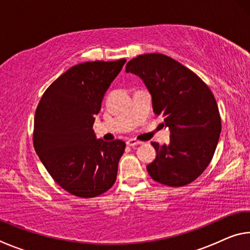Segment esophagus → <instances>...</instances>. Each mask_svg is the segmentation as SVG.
<instances>
[{"mask_svg": "<svg viewBox=\"0 0 250 250\" xmlns=\"http://www.w3.org/2000/svg\"><path fill=\"white\" fill-rule=\"evenodd\" d=\"M141 141L137 140V139H129V140H126V146H139L141 145Z\"/></svg>", "mask_w": 250, "mask_h": 250, "instance_id": "esophagus-1", "label": "esophagus"}]
</instances>
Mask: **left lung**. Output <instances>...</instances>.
Segmentation results:
<instances>
[{"label":"left lung","instance_id":"8db88e82","mask_svg":"<svg viewBox=\"0 0 250 250\" xmlns=\"http://www.w3.org/2000/svg\"><path fill=\"white\" fill-rule=\"evenodd\" d=\"M125 71L145 82L155 116H162L171 130L170 145L151 142L156 155L146 166L150 176L171 188L192 183L208 167L221 134L213 92L191 69L163 54L139 55Z\"/></svg>","mask_w":250,"mask_h":250}]
</instances>
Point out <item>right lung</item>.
I'll list each match as a JSON object with an SVG mask.
<instances>
[{
    "instance_id": "1",
    "label": "right lung",
    "mask_w": 250,
    "mask_h": 250,
    "mask_svg": "<svg viewBox=\"0 0 250 250\" xmlns=\"http://www.w3.org/2000/svg\"><path fill=\"white\" fill-rule=\"evenodd\" d=\"M125 59L75 65L45 90L36 108L33 143L56 183L83 198L96 197L115 184L125 143L97 140L95 116Z\"/></svg>"
}]
</instances>
